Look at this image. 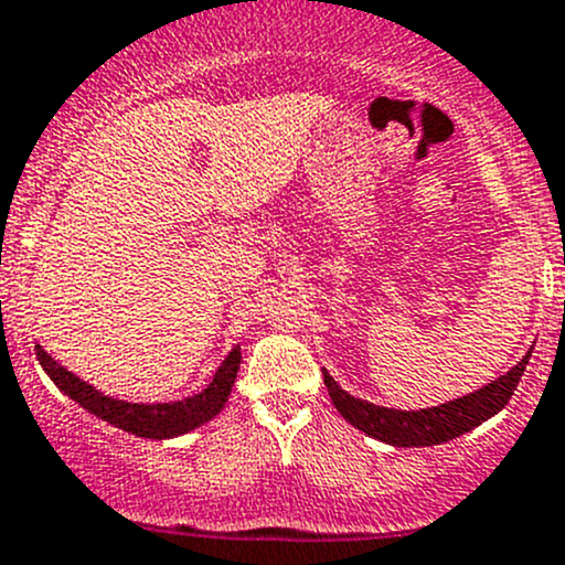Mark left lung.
I'll use <instances>...</instances> for the list:
<instances>
[{
  "label": "left lung",
  "mask_w": 565,
  "mask_h": 565,
  "mask_svg": "<svg viewBox=\"0 0 565 565\" xmlns=\"http://www.w3.org/2000/svg\"><path fill=\"white\" fill-rule=\"evenodd\" d=\"M531 353L533 351H527L525 356L516 362V367H511L505 375H500L498 381L487 383L479 392L465 394V397L451 399V403L435 405V408H383V405L367 403V399H359L353 397V394H348L326 370L323 383L326 388H329V397L331 403H334V408L342 413V418H345L348 424H353L356 429H362L364 435H370V438L383 440V444L388 446H397V449H411V446H438L470 433V429L479 427L481 422H487V418L495 416L498 411H503L505 405H509L511 394H514L516 383H520L522 372H525Z\"/></svg>",
  "instance_id": "8db88e82"
}]
</instances>
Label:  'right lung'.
Here are the masks:
<instances>
[{"label": "right lung", "mask_w": 565, "mask_h": 565, "mask_svg": "<svg viewBox=\"0 0 565 565\" xmlns=\"http://www.w3.org/2000/svg\"><path fill=\"white\" fill-rule=\"evenodd\" d=\"M34 351H38V362L40 367L45 370V375H49L51 381H54V386L60 388L62 394H67L73 403H78L81 408L89 411L92 416L125 429V433L149 440L179 438V435H188L201 427V424L212 422V418L225 408V403H228L236 372H239L242 364V348L236 345L231 348L225 362L220 364L217 372H214L209 386L203 388V392L193 394V397L177 399V403H127V399L108 397V394H103L100 388H95L92 383L81 381L75 372L62 367L43 345H38Z\"/></svg>", "instance_id": "1"}]
</instances>
